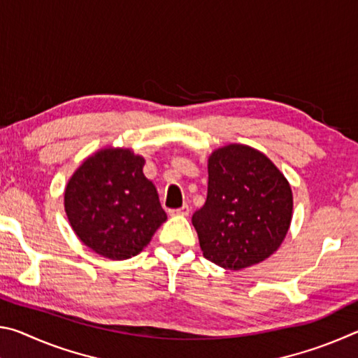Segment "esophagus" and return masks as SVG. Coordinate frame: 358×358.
I'll return each instance as SVG.
<instances>
[{
	"label": "esophagus",
	"instance_id": "34e87169",
	"mask_svg": "<svg viewBox=\"0 0 358 358\" xmlns=\"http://www.w3.org/2000/svg\"><path fill=\"white\" fill-rule=\"evenodd\" d=\"M169 213L171 215H180V216H187L191 213V208L189 205H183L181 208H177V210H169Z\"/></svg>",
	"mask_w": 358,
	"mask_h": 358
}]
</instances>
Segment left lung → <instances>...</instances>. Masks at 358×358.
I'll return each mask as SVG.
<instances>
[{"instance_id":"1","label":"left lung","mask_w":358,"mask_h":358,"mask_svg":"<svg viewBox=\"0 0 358 358\" xmlns=\"http://www.w3.org/2000/svg\"><path fill=\"white\" fill-rule=\"evenodd\" d=\"M292 220V191L264 153L227 145L208 159V192L192 215L203 257L240 270L270 257Z\"/></svg>"}]
</instances>
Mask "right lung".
Segmentation results:
<instances>
[{"label": "right lung", "mask_w": 358, "mask_h": 358, "mask_svg": "<svg viewBox=\"0 0 358 358\" xmlns=\"http://www.w3.org/2000/svg\"><path fill=\"white\" fill-rule=\"evenodd\" d=\"M143 164V157L131 150H102L88 157L66 186L64 210L71 226L101 256H136L167 220Z\"/></svg>", "instance_id": "add662e5"}]
</instances>
